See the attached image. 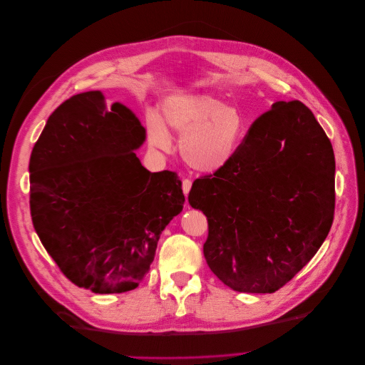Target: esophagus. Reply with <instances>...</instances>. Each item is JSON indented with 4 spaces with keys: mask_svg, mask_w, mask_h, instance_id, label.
Listing matches in <instances>:
<instances>
[{
    "mask_svg": "<svg viewBox=\"0 0 365 365\" xmlns=\"http://www.w3.org/2000/svg\"><path fill=\"white\" fill-rule=\"evenodd\" d=\"M190 188H192V181L190 180H182V192L185 196H188Z\"/></svg>",
    "mask_w": 365,
    "mask_h": 365,
    "instance_id": "esophagus-1",
    "label": "esophagus"
}]
</instances>
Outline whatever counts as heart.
<instances>
[{"label": "heart", "instance_id": "b5f03b06", "mask_svg": "<svg viewBox=\"0 0 365 365\" xmlns=\"http://www.w3.org/2000/svg\"><path fill=\"white\" fill-rule=\"evenodd\" d=\"M163 125L148 121V140L153 147L168 151L172 130L180 140L184 162L197 172L215 173L227 166L244 141L247 121L233 106L207 93L175 95L163 103Z\"/></svg>", "mask_w": 365, "mask_h": 365}]
</instances>
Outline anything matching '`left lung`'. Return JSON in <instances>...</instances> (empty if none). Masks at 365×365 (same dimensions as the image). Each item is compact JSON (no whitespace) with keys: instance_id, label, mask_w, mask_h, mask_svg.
<instances>
[{"instance_id":"8db88e82","label":"left lung","mask_w":365,"mask_h":365,"mask_svg":"<svg viewBox=\"0 0 365 365\" xmlns=\"http://www.w3.org/2000/svg\"><path fill=\"white\" fill-rule=\"evenodd\" d=\"M336 162L300 101L258 117L235 159L202 177L188 202L207 218L206 263L239 292H274L317 254L334 218Z\"/></svg>"}]
</instances>
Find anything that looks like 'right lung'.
<instances>
[{
	"label": "right lung",
	"instance_id": "add662e5",
	"mask_svg": "<svg viewBox=\"0 0 365 365\" xmlns=\"http://www.w3.org/2000/svg\"><path fill=\"white\" fill-rule=\"evenodd\" d=\"M145 128L101 91L74 95L51 113L31 153L34 229L62 273L96 294L135 289L162 232L185 202L175 172L136 158Z\"/></svg>",
	"mask_w": 365,
	"mask_h": 365
}]
</instances>
